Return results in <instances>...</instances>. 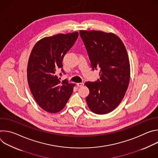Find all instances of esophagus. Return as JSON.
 <instances>
[{"instance_id": "obj_1", "label": "esophagus", "mask_w": 158, "mask_h": 158, "mask_svg": "<svg viewBox=\"0 0 158 158\" xmlns=\"http://www.w3.org/2000/svg\"><path fill=\"white\" fill-rule=\"evenodd\" d=\"M84 85V83L83 82H79V83H77V87H82Z\"/></svg>"}]
</instances>
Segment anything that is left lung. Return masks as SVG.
Segmentation results:
<instances>
[{
  "label": "left lung",
  "instance_id": "8db88e82",
  "mask_svg": "<svg viewBox=\"0 0 158 158\" xmlns=\"http://www.w3.org/2000/svg\"><path fill=\"white\" fill-rule=\"evenodd\" d=\"M92 69L99 68V79L86 82L89 89L87 106L97 114L114 110L123 99L130 79V64L124 43L116 34L81 30Z\"/></svg>",
  "mask_w": 158,
  "mask_h": 158
}]
</instances>
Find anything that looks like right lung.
I'll list each match as a JSON object with an SVG mask.
<instances>
[{
	"instance_id": "right-lung-1",
	"label": "right lung",
	"mask_w": 158,
	"mask_h": 158,
	"mask_svg": "<svg viewBox=\"0 0 158 158\" xmlns=\"http://www.w3.org/2000/svg\"><path fill=\"white\" fill-rule=\"evenodd\" d=\"M78 35V32H74L44 37L35 44L31 52L27 82L36 102L50 113L63 109L73 92L75 84L66 80L60 82L56 72L62 67L64 56Z\"/></svg>"
}]
</instances>
